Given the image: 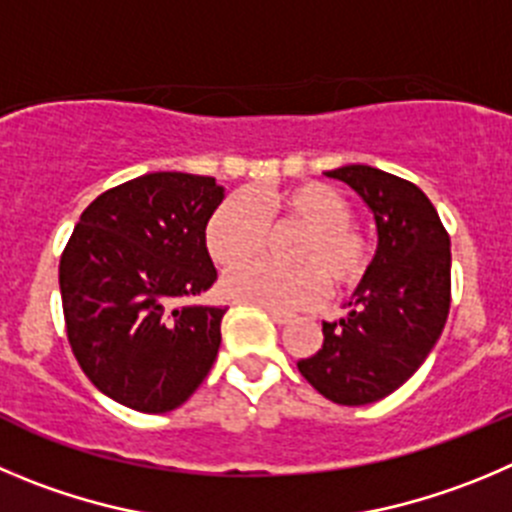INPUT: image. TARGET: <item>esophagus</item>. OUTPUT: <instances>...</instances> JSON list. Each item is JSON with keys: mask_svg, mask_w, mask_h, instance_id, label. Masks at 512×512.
Returning a JSON list of instances; mask_svg holds the SVG:
<instances>
[{"mask_svg": "<svg viewBox=\"0 0 512 512\" xmlns=\"http://www.w3.org/2000/svg\"><path fill=\"white\" fill-rule=\"evenodd\" d=\"M267 315H270L272 321L278 323V326H285V323H290V318H293V315L280 313V310H272V308H267Z\"/></svg>", "mask_w": 512, "mask_h": 512, "instance_id": "34e87169", "label": "esophagus"}]
</instances>
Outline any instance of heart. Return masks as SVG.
Wrapping results in <instances>:
<instances>
[{
  "mask_svg": "<svg viewBox=\"0 0 512 512\" xmlns=\"http://www.w3.org/2000/svg\"><path fill=\"white\" fill-rule=\"evenodd\" d=\"M351 199L323 181H305L270 194H232L207 219L204 245L219 267H231L222 290L227 298L300 310L323 295L346 293L364 283L374 265V240L353 222ZM298 226L286 256L295 266L239 262L264 249L269 229Z\"/></svg>",
  "mask_w": 512,
  "mask_h": 512,
  "instance_id": "b5f03b06",
  "label": "heart"
}]
</instances>
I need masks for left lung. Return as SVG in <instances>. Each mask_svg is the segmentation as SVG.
<instances>
[{
  "label": "left lung",
  "mask_w": 512,
  "mask_h": 512,
  "mask_svg": "<svg viewBox=\"0 0 512 512\" xmlns=\"http://www.w3.org/2000/svg\"><path fill=\"white\" fill-rule=\"evenodd\" d=\"M326 174L369 204L379 250L348 313L323 323V346L298 369L326 399L361 407L394 394L442 336L452 300L450 234L412 181L364 164Z\"/></svg>",
  "instance_id": "1"
}]
</instances>
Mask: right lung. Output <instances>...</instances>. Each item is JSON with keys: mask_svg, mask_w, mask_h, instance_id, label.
<instances>
[{"mask_svg": "<svg viewBox=\"0 0 512 512\" xmlns=\"http://www.w3.org/2000/svg\"><path fill=\"white\" fill-rule=\"evenodd\" d=\"M214 176L156 171L85 207L60 257L65 331L83 374L123 407H181L212 369L227 308L194 303L217 280L204 227Z\"/></svg>", "mask_w": 512, "mask_h": 512, "instance_id": "add662e5", "label": "right lung"}]
</instances>
